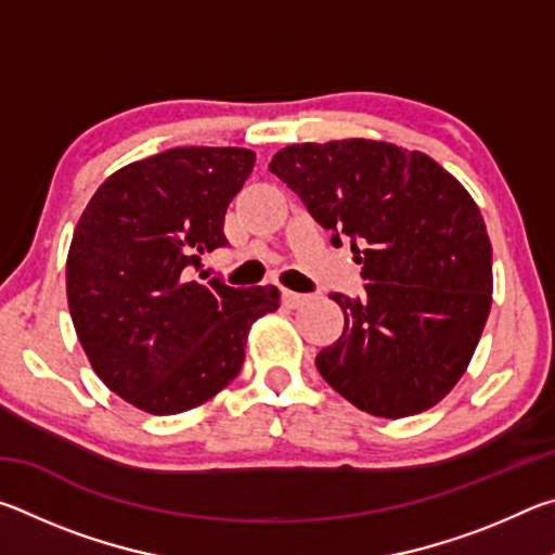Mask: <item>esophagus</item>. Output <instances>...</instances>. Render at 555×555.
<instances>
[{
    "instance_id": "1",
    "label": "esophagus",
    "mask_w": 555,
    "mask_h": 555,
    "mask_svg": "<svg viewBox=\"0 0 555 555\" xmlns=\"http://www.w3.org/2000/svg\"><path fill=\"white\" fill-rule=\"evenodd\" d=\"M308 300H311V296L296 294V291H284V304H286L288 308H300V306H306Z\"/></svg>"
}]
</instances>
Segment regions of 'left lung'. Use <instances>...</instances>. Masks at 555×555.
<instances>
[{"instance_id":"1","label":"left lung","mask_w":555,"mask_h":555,"mask_svg":"<svg viewBox=\"0 0 555 555\" xmlns=\"http://www.w3.org/2000/svg\"><path fill=\"white\" fill-rule=\"evenodd\" d=\"M269 171L340 247L350 240L362 298L333 294L345 331L315 357L323 379L382 418L421 413L463 377L492 306L482 212L434 158L389 142L291 144Z\"/></svg>"}]
</instances>
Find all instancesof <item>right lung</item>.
<instances>
[{
    "label": "right lung",
    "instance_id": "1",
    "mask_svg": "<svg viewBox=\"0 0 555 555\" xmlns=\"http://www.w3.org/2000/svg\"><path fill=\"white\" fill-rule=\"evenodd\" d=\"M257 154L176 146L112 173L75 228L65 288L98 377L154 416L191 411L237 377L249 327L274 313L276 286L195 279L228 244L224 212ZM205 279V276H203Z\"/></svg>",
    "mask_w": 555,
    "mask_h": 555
}]
</instances>
